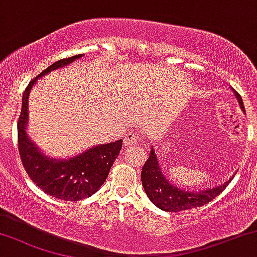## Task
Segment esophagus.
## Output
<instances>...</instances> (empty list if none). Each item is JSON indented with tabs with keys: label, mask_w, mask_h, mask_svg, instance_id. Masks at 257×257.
<instances>
[{
	"label": "esophagus",
	"mask_w": 257,
	"mask_h": 257,
	"mask_svg": "<svg viewBox=\"0 0 257 257\" xmlns=\"http://www.w3.org/2000/svg\"><path fill=\"white\" fill-rule=\"evenodd\" d=\"M138 144V136L133 133H129L124 136V145L125 146H135Z\"/></svg>",
	"instance_id": "obj_1"
}]
</instances>
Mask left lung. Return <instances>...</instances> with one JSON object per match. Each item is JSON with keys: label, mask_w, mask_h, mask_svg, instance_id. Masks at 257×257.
Masks as SVG:
<instances>
[{"label": "left lung", "mask_w": 257, "mask_h": 257, "mask_svg": "<svg viewBox=\"0 0 257 257\" xmlns=\"http://www.w3.org/2000/svg\"><path fill=\"white\" fill-rule=\"evenodd\" d=\"M232 91L237 100H238L239 106L244 111L242 97L238 95L237 91L233 89ZM231 179L232 178H230L228 181L219 185V186L207 188V190H200L197 192L186 190V188L184 190V188L172 184V181L165 177L160 162H159L157 154H155L154 147H152L151 154H149V158L142 167L141 172V181L149 200L159 209L167 211V212H178V211L194 209V207L205 205L219 193H222L224 188L230 184Z\"/></svg>", "instance_id": "obj_1"}]
</instances>
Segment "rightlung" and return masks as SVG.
I'll return each mask as SVG.
<instances>
[{
	"label": "right lung",
	"instance_id": "add662e5",
	"mask_svg": "<svg viewBox=\"0 0 257 257\" xmlns=\"http://www.w3.org/2000/svg\"><path fill=\"white\" fill-rule=\"evenodd\" d=\"M83 54L58 60L34 78L26 87L18 121L19 152L26 172L39 188L61 200L77 201L99 190L122 148V140L96 145L66 159L51 158L39 148L28 134V97L39 78L80 59Z\"/></svg>",
	"mask_w": 257,
	"mask_h": 257
}]
</instances>
